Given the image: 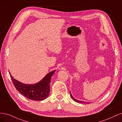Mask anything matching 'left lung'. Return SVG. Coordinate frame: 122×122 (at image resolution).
Returning a JSON list of instances; mask_svg holds the SVG:
<instances>
[{
	"mask_svg": "<svg viewBox=\"0 0 122 122\" xmlns=\"http://www.w3.org/2000/svg\"><path fill=\"white\" fill-rule=\"evenodd\" d=\"M70 95H71V97H72V98L75 101H76V102H78V103H82L83 102V101H79V100H76V99H75L74 98L73 96H72V95H71V94L70 93ZM88 103H89V102H88Z\"/></svg>",
	"mask_w": 122,
	"mask_h": 122,
	"instance_id": "8db88e82",
	"label": "left lung"
}]
</instances>
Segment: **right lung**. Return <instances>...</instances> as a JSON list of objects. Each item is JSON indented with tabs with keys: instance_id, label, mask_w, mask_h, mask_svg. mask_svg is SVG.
Listing matches in <instances>:
<instances>
[{
	"instance_id": "obj_1",
	"label": "right lung",
	"mask_w": 122,
	"mask_h": 122,
	"mask_svg": "<svg viewBox=\"0 0 122 122\" xmlns=\"http://www.w3.org/2000/svg\"><path fill=\"white\" fill-rule=\"evenodd\" d=\"M55 71L47 74L39 82L34 84H25L14 79L10 73L11 79L16 90L29 99L41 101L48 96L50 92V83L52 76Z\"/></svg>"
}]
</instances>
